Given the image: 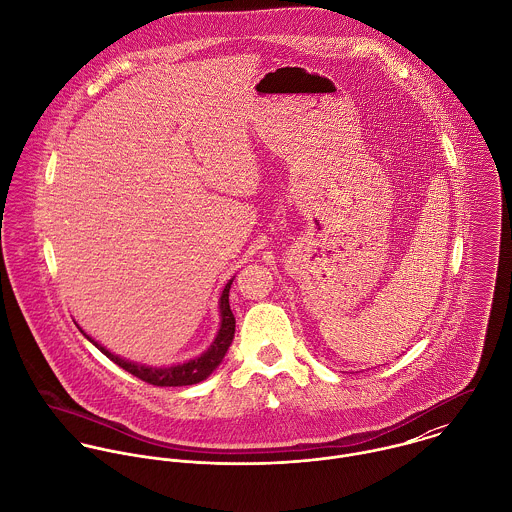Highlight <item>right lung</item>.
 Returning <instances> with one entry per match:
<instances>
[{"instance_id": "obj_1", "label": "right lung", "mask_w": 512, "mask_h": 512, "mask_svg": "<svg viewBox=\"0 0 512 512\" xmlns=\"http://www.w3.org/2000/svg\"><path fill=\"white\" fill-rule=\"evenodd\" d=\"M230 286H232V280L224 286L222 295H220L219 307H220V329L217 333V339L213 341V345L197 359L189 361V363H183V365L167 366V368H153V366L138 365V363H132V361H126V359H120L118 355H112L110 351H106L102 345H98L92 337L86 335V339L98 347L112 363H116L118 366H122L124 370H128L130 374L138 376L140 380H144L147 384H153V386H189V384H197L201 380H205L217 366L222 363L232 339H234V327H236V321H234V315L230 311V303H228V292H230Z\"/></svg>"}]
</instances>
